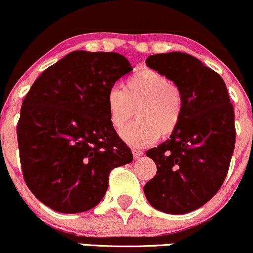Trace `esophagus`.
Masks as SVG:
<instances>
[{
    "mask_svg": "<svg viewBox=\"0 0 253 253\" xmlns=\"http://www.w3.org/2000/svg\"><path fill=\"white\" fill-rule=\"evenodd\" d=\"M132 153H133V156L135 160H138V159H140L143 156V151L139 150V149H133L132 150Z\"/></svg>",
    "mask_w": 253,
    "mask_h": 253,
    "instance_id": "obj_1",
    "label": "esophagus"
}]
</instances>
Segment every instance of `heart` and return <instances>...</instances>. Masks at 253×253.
<instances>
[{"mask_svg": "<svg viewBox=\"0 0 253 253\" xmlns=\"http://www.w3.org/2000/svg\"><path fill=\"white\" fill-rule=\"evenodd\" d=\"M109 121L121 129L137 114V122L125 127L121 138L128 145L144 148L177 129L183 115L179 88L153 69H142L125 81L124 88L114 87L106 95Z\"/></svg>", "mask_w": 253, "mask_h": 253, "instance_id": "b5f03b06", "label": "heart"}]
</instances>
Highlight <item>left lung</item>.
Returning a JSON list of instances; mask_svg holds the SVG:
<instances>
[{"label":"left lung","mask_w":253,"mask_h":253,"mask_svg":"<svg viewBox=\"0 0 253 253\" xmlns=\"http://www.w3.org/2000/svg\"><path fill=\"white\" fill-rule=\"evenodd\" d=\"M145 63L183 97L177 129L147 151L158 171L144 185L145 198L165 213H189L216 195L227 175L235 145L233 105L223 79L193 55L161 53Z\"/></svg>","instance_id":"left-lung-1"}]
</instances>
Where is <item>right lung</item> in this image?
<instances>
[{
    "instance_id": "right-lung-1",
    "label": "right lung",
    "mask_w": 253,
    "mask_h": 253,
    "mask_svg": "<svg viewBox=\"0 0 253 253\" xmlns=\"http://www.w3.org/2000/svg\"><path fill=\"white\" fill-rule=\"evenodd\" d=\"M133 70L115 52L75 50L34 82L17 135L24 179L49 209L79 213L104 198L109 173L133 155L111 126L106 95Z\"/></svg>"
}]
</instances>
